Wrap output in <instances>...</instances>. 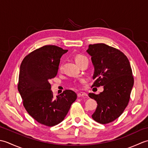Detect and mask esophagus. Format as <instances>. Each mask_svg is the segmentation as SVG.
Listing matches in <instances>:
<instances>
[{
  "instance_id": "obj_1",
  "label": "esophagus",
  "mask_w": 148,
  "mask_h": 148,
  "mask_svg": "<svg viewBox=\"0 0 148 148\" xmlns=\"http://www.w3.org/2000/svg\"><path fill=\"white\" fill-rule=\"evenodd\" d=\"M88 96L87 93H77V97H86Z\"/></svg>"
}]
</instances>
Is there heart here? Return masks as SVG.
Masks as SVG:
<instances>
[{
    "label": "heart",
    "mask_w": 148,
    "mask_h": 148,
    "mask_svg": "<svg viewBox=\"0 0 148 148\" xmlns=\"http://www.w3.org/2000/svg\"><path fill=\"white\" fill-rule=\"evenodd\" d=\"M84 59H86L85 56H82V55H77L76 56V57H75V62H76V64H79L80 62L83 60H84Z\"/></svg>",
    "instance_id": "obj_1"
}]
</instances>
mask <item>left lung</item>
Segmentation results:
<instances>
[{"label":"left lung","instance_id":"1","mask_svg":"<svg viewBox=\"0 0 148 148\" xmlns=\"http://www.w3.org/2000/svg\"><path fill=\"white\" fill-rule=\"evenodd\" d=\"M86 52L94 67L92 87L103 86L99 95L88 94L97 103L92 117L99 123H109L122 114L129 102L134 82L130 62L121 51L105 44L90 45Z\"/></svg>","mask_w":148,"mask_h":148}]
</instances>
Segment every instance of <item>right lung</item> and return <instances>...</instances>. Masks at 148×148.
Wrapping results in <instances>:
<instances>
[{
    "instance_id": "obj_1",
    "label": "right lung",
    "mask_w": 148,
    "mask_h": 148,
    "mask_svg": "<svg viewBox=\"0 0 148 148\" xmlns=\"http://www.w3.org/2000/svg\"><path fill=\"white\" fill-rule=\"evenodd\" d=\"M68 51L47 45L27 55L20 65L18 92L28 113L39 123L53 127L64 120L76 93L66 90L53 97L49 80L57 74L62 56Z\"/></svg>"
}]
</instances>
